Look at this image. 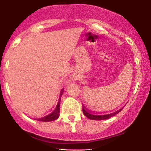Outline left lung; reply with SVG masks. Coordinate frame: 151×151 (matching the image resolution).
Masks as SVG:
<instances>
[{
  "mask_svg": "<svg viewBox=\"0 0 151 151\" xmlns=\"http://www.w3.org/2000/svg\"><path fill=\"white\" fill-rule=\"evenodd\" d=\"M84 108H85V107L83 106V109H82L83 114H84V115H85L88 118V119H91V120H105V119H109V118L114 116H115L116 114L119 113V112H120L123 109V108H121L119 109V110L116 111V112H114V113H111V114H105V115H95V114H93L92 113H91V112L88 111L87 109H86Z\"/></svg>",
  "mask_w": 151,
  "mask_h": 151,
  "instance_id": "8db88e82",
  "label": "left lung"
}]
</instances>
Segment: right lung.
Returning <instances> with one entry per match:
<instances>
[{
  "label": "right lung",
  "instance_id": "right-lung-1",
  "mask_svg": "<svg viewBox=\"0 0 151 151\" xmlns=\"http://www.w3.org/2000/svg\"><path fill=\"white\" fill-rule=\"evenodd\" d=\"M62 93H63V89L61 90V92H60V96H62ZM60 98L59 99V102L57 105L56 108L54 110L53 112H52L51 114H48L47 116H43L41 118H38V119H35L37 121H52L58 119L59 116H60Z\"/></svg>",
  "mask_w": 151,
  "mask_h": 151
}]
</instances>
